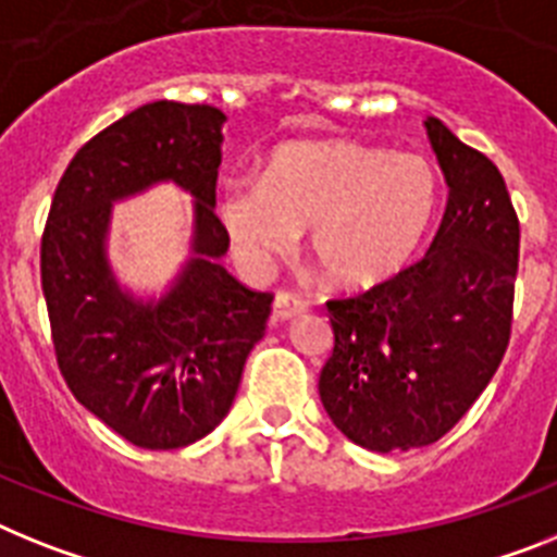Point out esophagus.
<instances>
[{"instance_id":"obj_1","label":"esophagus","mask_w":557,"mask_h":557,"mask_svg":"<svg viewBox=\"0 0 557 557\" xmlns=\"http://www.w3.org/2000/svg\"><path fill=\"white\" fill-rule=\"evenodd\" d=\"M307 310V301L301 296H293V293H275L273 298V318L275 321H287V318H296Z\"/></svg>"}]
</instances>
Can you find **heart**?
Wrapping results in <instances>:
<instances>
[{"label":"heart","instance_id":"b5f03b06","mask_svg":"<svg viewBox=\"0 0 557 557\" xmlns=\"http://www.w3.org/2000/svg\"><path fill=\"white\" fill-rule=\"evenodd\" d=\"M440 206V177L420 154L355 140L284 143L264 177L222 194V225L250 264L293 250L310 227V250L335 287L363 289L408 264Z\"/></svg>","mask_w":557,"mask_h":557}]
</instances>
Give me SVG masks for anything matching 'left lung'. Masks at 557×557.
<instances>
[{
  "label": "left lung",
  "instance_id": "1",
  "mask_svg": "<svg viewBox=\"0 0 557 557\" xmlns=\"http://www.w3.org/2000/svg\"><path fill=\"white\" fill-rule=\"evenodd\" d=\"M428 137L448 206L420 261L326 301L335 346L318 392L355 445L422 448L468 414L505 358L518 273V216L502 171L436 117Z\"/></svg>",
  "mask_w": 557,
  "mask_h": 557
}]
</instances>
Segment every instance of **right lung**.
<instances>
[{"label":"right lung","instance_id":"right-lung-1","mask_svg":"<svg viewBox=\"0 0 557 557\" xmlns=\"http://www.w3.org/2000/svg\"><path fill=\"white\" fill-rule=\"evenodd\" d=\"M222 115L208 103L137 107L84 143L59 180L41 236L55 360L81 406L137 448L174 450L231 411L273 293L225 268L216 208ZM171 178L195 197V256L160 302L123 294L106 259L111 202Z\"/></svg>","mask_w":557,"mask_h":557}]
</instances>
